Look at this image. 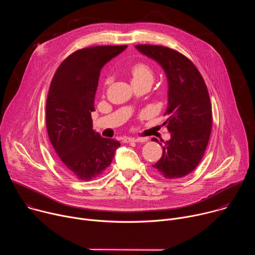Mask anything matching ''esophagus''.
<instances>
[{
	"mask_svg": "<svg viewBox=\"0 0 255 255\" xmlns=\"http://www.w3.org/2000/svg\"><path fill=\"white\" fill-rule=\"evenodd\" d=\"M145 140H146V139L141 138V137H137V138H135V137H125L123 141L125 143H129V142H143Z\"/></svg>",
	"mask_w": 255,
	"mask_h": 255,
	"instance_id": "obj_1",
	"label": "esophagus"
}]
</instances>
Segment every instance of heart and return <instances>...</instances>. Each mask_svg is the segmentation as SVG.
Wrapping results in <instances>:
<instances>
[{
    "label": "heart",
    "instance_id": "1",
    "mask_svg": "<svg viewBox=\"0 0 255 255\" xmlns=\"http://www.w3.org/2000/svg\"><path fill=\"white\" fill-rule=\"evenodd\" d=\"M131 74H132V82L133 81H142V80H152L153 79V72L152 69L149 65L145 64V63H137L135 64L132 69H131ZM112 82V78L108 77L105 81L106 85H109Z\"/></svg>",
    "mask_w": 255,
    "mask_h": 255
}]
</instances>
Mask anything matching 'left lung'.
Here are the masks:
<instances>
[{
    "label": "left lung",
    "instance_id": "1",
    "mask_svg": "<svg viewBox=\"0 0 255 255\" xmlns=\"http://www.w3.org/2000/svg\"><path fill=\"white\" fill-rule=\"evenodd\" d=\"M143 55L156 61L167 80L166 124L170 139L162 147L161 158L153 164L166 178L191 173L200 163L212 129L209 93L200 71L181 53L157 45H136ZM153 141H156L154 139Z\"/></svg>",
    "mask_w": 255,
    "mask_h": 255
}]
</instances>
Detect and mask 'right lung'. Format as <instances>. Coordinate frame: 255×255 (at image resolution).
<instances>
[{
  "instance_id": "right-lung-1",
  "label": "right lung",
  "mask_w": 255,
  "mask_h": 255,
  "mask_svg": "<svg viewBox=\"0 0 255 255\" xmlns=\"http://www.w3.org/2000/svg\"><path fill=\"white\" fill-rule=\"evenodd\" d=\"M127 48L94 46L70 54L57 68L46 101V127L65 168L83 180L102 174L111 164L120 142L93 129L91 113L103 66Z\"/></svg>"
}]
</instances>
